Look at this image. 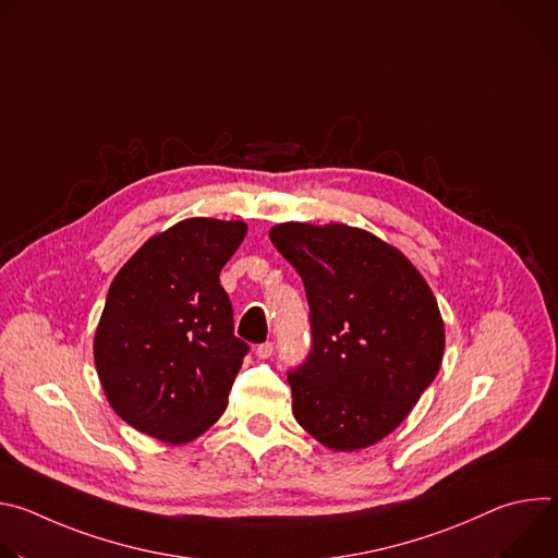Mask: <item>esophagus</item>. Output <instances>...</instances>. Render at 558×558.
<instances>
[{
  "instance_id": "34e87169",
  "label": "esophagus",
  "mask_w": 558,
  "mask_h": 558,
  "mask_svg": "<svg viewBox=\"0 0 558 558\" xmlns=\"http://www.w3.org/2000/svg\"><path fill=\"white\" fill-rule=\"evenodd\" d=\"M271 353H274V342H263V344L256 347V355H258L260 360L271 357Z\"/></svg>"
}]
</instances>
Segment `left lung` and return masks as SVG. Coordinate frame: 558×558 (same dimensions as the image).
Wrapping results in <instances>:
<instances>
[{
    "mask_svg": "<svg viewBox=\"0 0 558 558\" xmlns=\"http://www.w3.org/2000/svg\"><path fill=\"white\" fill-rule=\"evenodd\" d=\"M269 235L308 300V355L287 371L293 417L333 450L384 439L441 366L444 323L430 287L364 229L282 222Z\"/></svg>",
    "mask_w": 558,
    "mask_h": 558,
    "instance_id": "left-lung-1",
    "label": "left lung"
}]
</instances>
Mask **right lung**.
Masks as SVG:
<instances>
[{
  "instance_id": "right-lung-1",
  "label": "right lung",
  "mask_w": 558,
  "mask_h": 558,
  "mask_svg": "<svg viewBox=\"0 0 558 558\" xmlns=\"http://www.w3.org/2000/svg\"><path fill=\"white\" fill-rule=\"evenodd\" d=\"M245 233L241 220H181L112 280L95 364L110 407L136 430L185 444L225 413L250 344L233 333L218 276Z\"/></svg>"
}]
</instances>
